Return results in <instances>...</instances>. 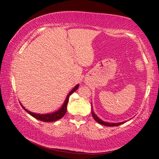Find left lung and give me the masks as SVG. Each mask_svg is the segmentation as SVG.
Segmentation results:
<instances>
[{
	"label": "left lung",
	"mask_w": 159,
	"mask_h": 159,
	"mask_svg": "<svg viewBox=\"0 0 159 159\" xmlns=\"http://www.w3.org/2000/svg\"><path fill=\"white\" fill-rule=\"evenodd\" d=\"M91 106H92V103H91ZM91 111H92V115H93V117L94 118V119L95 121H97L98 123L101 124L102 125H105V126H108V127H116V126H119L121 125V124H123L124 122H119V123H108V122H106V121H102L101 119H99L98 117L96 116V114H95L94 111H93V106L91 107Z\"/></svg>",
	"instance_id": "obj_1"
}]
</instances>
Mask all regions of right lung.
I'll return each mask as SVG.
<instances>
[{"instance_id": "add662e5", "label": "right lung", "mask_w": 159, "mask_h": 159, "mask_svg": "<svg viewBox=\"0 0 159 159\" xmlns=\"http://www.w3.org/2000/svg\"><path fill=\"white\" fill-rule=\"evenodd\" d=\"M79 86H80L79 84H77V85H76L75 88L72 89V90H71V92L69 93L68 95H67L66 100H65L64 104H63V106L61 107L60 109L58 110L57 111L52 113V114H34V113L30 112V111H27L25 107H24V106H22V105H21V106H22V108L28 113V114H30L32 116L34 117V118L38 119V120H40L42 121H46V122H51V121L58 120V119L62 118V117L65 115V114H66V110H67V104H68V102H69V96H70V95L72 94L75 91L77 90V88H79Z\"/></svg>"}]
</instances>
